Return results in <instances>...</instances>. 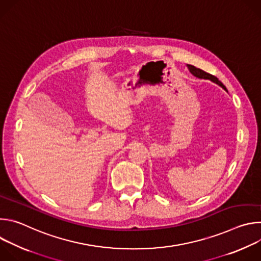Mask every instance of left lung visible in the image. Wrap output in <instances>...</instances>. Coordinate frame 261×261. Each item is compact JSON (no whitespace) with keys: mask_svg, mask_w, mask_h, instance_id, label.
Returning a JSON list of instances; mask_svg holds the SVG:
<instances>
[{"mask_svg":"<svg viewBox=\"0 0 261 261\" xmlns=\"http://www.w3.org/2000/svg\"><path fill=\"white\" fill-rule=\"evenodd\" d=\"M188 68H189L190 72L193 74V75H195L196 77H198V79H204V80H210V81H212V82L218 84L219 86H221L224 90H226L225 86L223 85L216 76L212 75V74H210V73H207V72H205V71H203V70H201V69H199V68H196V67H194V66H192V65H188Z\"/></svg>","mask_w":261,"mask_h":261,"instance_id":"8db88e82","label":"left lung"}]
</instances>
